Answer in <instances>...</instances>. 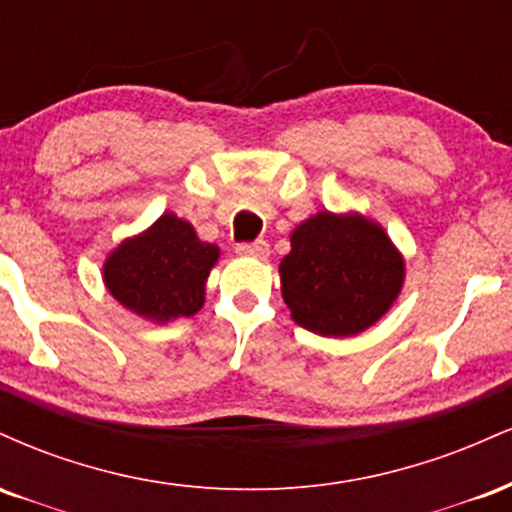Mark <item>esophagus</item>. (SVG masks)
Instances as JSON below:
<instances>
[{
  "instance_id": "obj_1",
  "label": "esophagus",
  "mask_w": 512,
  "mask_h": 512,
  "mask_svg": "<svg viewBox=\"0 0 512 512\" xmlns=\"http://www.w3.org/2000/svg\"><path fill=\"white\" fill-rule=\"evenodd\" d=\"M238 255L245 257H257V260H264L269 255V243L267 240H255V243H240L236 248Z\"/></svg>"
}]
</instances>
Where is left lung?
Listing matches in <instances>:
<instances>
[{"label":"left lung","mask_w":512,"mask_h":512,"mask_svg":"<svg viewBox=\"0 0 512 512\" xmlns=\"http://www.w3.org/2000/svg\"><path fill=\"white\" fill-rule=\"evenodd\" d=\"M291 317L322 337L368 330L397 301L404 257L383 226L361 214L317 211L291 233L279 264Z\"/></svg>","instance_id":"obj_1"}]
</instances>
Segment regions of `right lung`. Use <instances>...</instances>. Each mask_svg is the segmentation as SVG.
<instances>
[{"mask_svg":"<svg viewBox=\"0 0 512 512\" xmlns=\"http://www.w3.org/2000/svg\"><path fill=\"white\" fill-rule=\"evenodd\" d=\"M219 248L197 238L192 223L163 214L139 236L122 240L103 264V281L127 310L151 322L195 315Z\"/></svg>","mask_w":512,"mask_h":512,"instance_id":"right-lung-1","label":"right lung"}]
</instances>
